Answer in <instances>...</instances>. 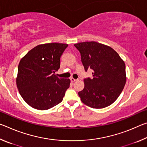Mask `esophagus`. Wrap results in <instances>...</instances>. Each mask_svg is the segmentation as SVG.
I'll return each instance as SVG.
<instances>
[{"label":"esophagus","instance_id":"1","mask_svg":"<svg viewBox=\"0 0 147 147\" xmlns=\"http://www.w3.org/2000/svg\"><path fill=\"white\" fill-rule=\"evenodd\" d=\"M70 80H71V82H76V81L77 80L74 79V78H70Z\"/></svg>","mask_w":147,"mask_h":147}]
</instances>
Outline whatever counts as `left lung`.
<instances>
[{"label": "left lung", "mask_w": 147, "mask_h": 147, "mask_svg": "<svg viewBox=\"0 0 147 147\" xmlns=\"http://www.w3.org/2000/svg\"><path fill=\"white\" fill-rule=\"evenodd\" d=\"M86 71L93 70V78L84 79V88L78 92L82 102L93 108H104L115 102L126 82L125 63L109 46L96 41L76 43Z\"/></svg>", "instance_id": "left-lung-1"}]
</instances>
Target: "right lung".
Masks as SVG:
<instances>
[{"instance_id":"obj_1","label":"right lung","mask_w":147,"mask_h":147,"mask_svg":"<svg viewBox=\"0 0 147 147\" xmlns=\"http://www.w3.org/2000/svg\"><path fill=\"white\" fill-rule=\"evenodd\" d=\"M68 45L51 43L35 47L21 58L16 78L23 100L33 108L47 110L60 103L71 80L55 75Z\"/></svg>"}]
</instances>
